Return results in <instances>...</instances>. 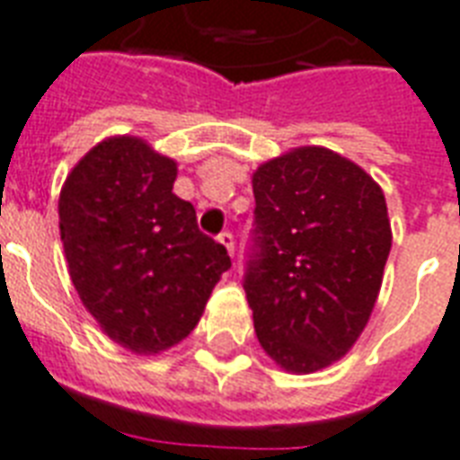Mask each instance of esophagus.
<instances>
[{"label":"esophagus","mask_w":460,"mask_h":460,"mask_svg":"<svg viewBox=\"0 0 460 460\" xmlns=\"http://www.w3.org/2000/svg\"><path fill=\"white\" fill-rule=\"evenodd\" d=\"M217 239H219L221 246L229 251V256H234V234H231V231H221Z\"/></svg>","instance_id":"esophagus-1"}]
</instances>
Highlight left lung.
I'll list each match as a JSON object with an SVG mask.
<instances>
[{"mask_svg":"<svg viewBox=\"0 0 460 460\" xmlns=\"http://www.w3.org/2000/svg\"><path fill=\"white\" fill-rule=\"evenodd\" d=\"M243 290L263 351L314 373L349 353L383 285L393 231L383 190L339 153L305 146L253 172Z\"/></svg>","mask_w":460,"mask_h":460,"instance_id":"8db88e82","label":"left lung"}]
</instances>
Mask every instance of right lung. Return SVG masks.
<instances>
[{"instance_id": "add662e5", "label": "right lung", "mask_w": 460, "mask_h": 460, "mask_svg": "<svg viewBox=\"0 0 460 460\" xmlns=\"http://www.w3.org/2000/svg\"><path fill=\"white\" fill-rule=\"evenodd\" d=\"M178 165L134 136L92 148L60 190L70 278L102 332L134 353H161L199 322L226 248L172 192Z\"/></svg>"}]
</instances>
